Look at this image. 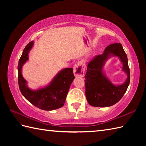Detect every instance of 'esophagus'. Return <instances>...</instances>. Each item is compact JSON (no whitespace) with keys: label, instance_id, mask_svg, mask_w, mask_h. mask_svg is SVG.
Segmentation results:
<instances>
[{"label":"esophagus","instance_id":"esophagus-1","mask_svg":"<svg viewBox=\"0 0 146 146\" xmlns=\"http://www.w3.org/2000/svg\"><path fill=\"white\" fill-rule=\"evenodd\" d=\"M85 64L83 61L77 63L73 67L74 75L76 77H83L85 75Z\"/></svg>","mask_w":146,"mask_h":146}]
</instances>
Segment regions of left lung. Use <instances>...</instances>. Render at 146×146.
Segmentation results:
<instances>
[{
    "instance_id": "left-lung-1",
    "label": "left lung",
    "mask_w": 146,
    "mask_h": 146,
    "mask_svg": "<svg viewBox=\"0 0 146 146\" xmlns=\"http://www.w3.org/2000/svg\"><path fill=\"white\" fill-rule=\"evenodd\" d=\"M111 55L119 57L123 63V70L128 75L124 84L114 86L103 73L104 62ZM85 95L89 104L93 107H107L117 103L125 94L130 83L128 59L120 43L108 45L104 53L96 56L89 62L85 75Z\"/></svg>"
}]
</instances>
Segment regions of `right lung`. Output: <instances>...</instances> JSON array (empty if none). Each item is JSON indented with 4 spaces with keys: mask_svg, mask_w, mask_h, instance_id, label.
Wrapping results in <instances>:
<instances>
[{
    "mask_svg": "<svg viewBox=\"0 0 146 146\" xmlns=\"http://www.w3.org/2000/svg\"><path fill=\"white\" fill-rule=\"evenodd\" d=\"M34 44L31 41L24 49L18 63V83L21 94L30 103L40 109L52 110L64 105L71 83L75 76L73 68L61 70L52 80L50 84L38 90H32L27 86V82L22 75L23 65L28 60V53Z\"/></svg>",
    "mask_w": 146,
    "mask_h": 146,
    "instance_id": "1",
    "label": "right lung"
}]
</instances>
